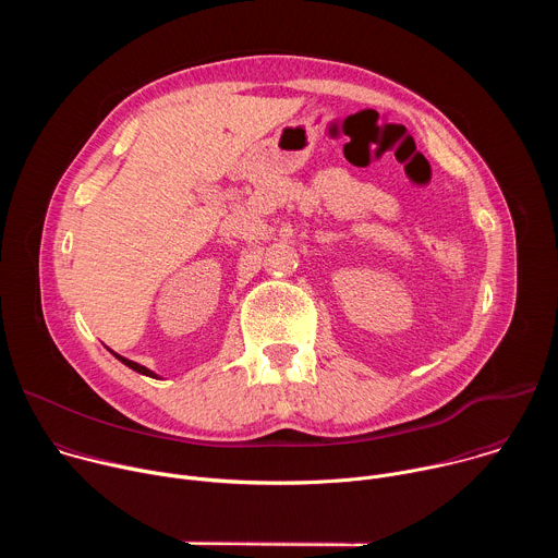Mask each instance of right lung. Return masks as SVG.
<instances>
[{"label": "right lung", "instance_id": "right-lung-1", "mask_svg": "<svg viewBox=\"0 0 558 558\" xmlns=\"http://www.w3.org/2000/svg\"><path fill=\"white\" fill-rule=\"evenodd\" d=\"M117 360H121L125 366H130L132 371H136V373H141V375H147V377H156L158 379V375L156 373H151L149 368H145V366H141V364H136V362H132V360H128V357H123V355H119V353H114V351H110Z\"/></svg>", "mask_w": 558, "mask_h": 558}]
</instances>
